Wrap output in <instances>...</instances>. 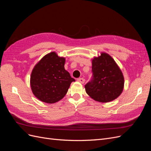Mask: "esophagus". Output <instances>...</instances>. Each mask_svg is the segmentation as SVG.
<instances>
[{
	"mask_svg": "<svg viewBox=\"0 0 151 151\" xmlns=\"http://www.w3.org/2000/svg\"><path fill=\"white\" fill-rule=\"evenodd\" d=\"M77 81L79 82L81 84H84L85 83V79L84 78H79L77 79Z\"/></svg>",
	"mask_w": 151,
	"mask_h": 151,
	"instance_id": "34e87169",
	"label": "esophagus"
}]
</instances>
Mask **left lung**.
<instances>
[{"label":"left lung","mask_w":151,"mask_h":151,"mask_svg":"<svg viewBox=\"0 0 151 151\" xmlns=\"http://www.w3.org/2000/svg\"><path fill=\"white\" fill-rule=\"evenodd\" d=\"M93 79L85 85L86 92L94 100L108 103L116 99L124 88V77L109 54L102 52L92 60Z\"/></svg>","instance_id":"8db88e82"}]
</instances>
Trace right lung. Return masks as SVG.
Returning <instances> with one entry per match:
<instances>
[{"label":"right lung","instance_id":"right-lung-1","mask_svg":"<svg viewBox=\"0 0 151 151\" xmlns=\"http://www.w3.org/2000/svg\"><path fill=\"white\" fill-rule=\"evenodd\" d=\"M65 58L55 52L45 55L36 63L30 77L31 88L35 97L46 103L60 101L67 94L75 79L64 65Z\"/></svg>","mask_w":151,"mask_h":151}]
</instances>
